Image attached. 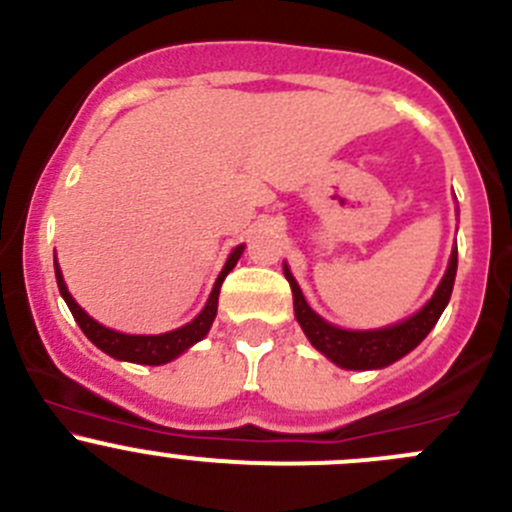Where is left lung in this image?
I'll use <instances>...</instances> for the list:
<instances>
[{
	"instance_id": "left-lung-1",
	"label": "left lung",
	"mask_w": 512,
	"mask_h": 512,
	"mask_svg": "<svg viewBox=\"0 0 512 512\" xmlns=\"http://www.w3.org/2000/svg\"><path fill=\"white\" fill-rule=\"evenodd\" d=\"M458 270V250L453 247L451 260H448V270L443 275L441 285H438L433 297L423 304L414 317L404 319L399 324H391L384 329H371V332H352V329H339L334 324L324 322L317 312L307 304L302 289L297 280L292 277L289 267L285 265V277L292 287L294 297V317H297L299 327L304 329L307 339L312 342L314 349H319L329 361H334L342 369H384V366L394 364L401 356H406L411 349L426 339V334L436 327L438 317L446 309L448 299H451L453 282H456Z\"/></svg>"
}]
</instances>
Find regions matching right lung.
Returning a JSON list of instances; mask_svg holds the SVG:
<instances>
[{
    "label": "right lung",
    "mask_w": 512,
    "mask_h": 512,
    "mask_svg": "<svg viewBox=\"0 0 512 512\" xmlns=\"http://www.w3.org/2000/svg\"><path fill=\"white\" fill-rule=\"evenodd\" d=\"M242 250H245V245H237L235 250L230 252L223 272H220L218 280H215V287H213V292H210L208 304L203 307V312H200L193 322L185 324V327L173 329V332H165V334H123V332H116V329H108V327H103V324H98L96 319L89 317V314H86L84 309L76 304V299L71 297L69 289H66L64 277H61L59 262L54 260L56 285H59L61 297H64V302L69 304L71 314H74V319H76V324L81 327V332H84L86 337H89L91 342L101 349V352L113 356V359L133 361V364L160 366V364H168V361H173L175 356L183 354L185 349L193 347L195 342H200V339L210 332L215 314H218L220 287H223V280L227 277V272H230L232 267L237 265V260H240Z\"/></svg>",
    "instance_id": "add662e5"
}]
</instances>
